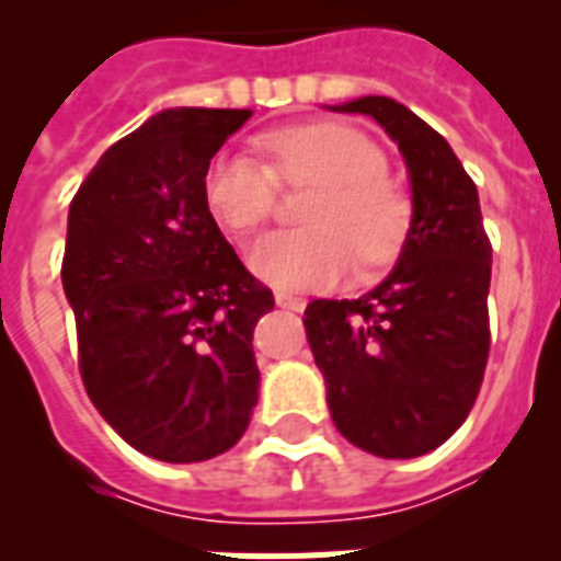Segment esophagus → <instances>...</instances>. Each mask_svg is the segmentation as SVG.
<instances>
[{
  "mask_svg": "<svg viewBox=\"0 0 561 561\" xmlns=\"http://www.w3.org/2000/svg\"><path fill=\"white\" fill-rule=\"evenodd\" d=\"M273 297H276V306L290 308V311H302V308H306V299L299 297V294H294V290L279 288L276 294H273Z\"/></svg>",
  "mask_w": 561,
  "mask_h": 561,
  "instance_id": "1",
  "label": "esophagus"
}]
</instances>
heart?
I'll return each instance as SVG.
<instances>
[{"label":"heart","instance_id":"b5f03b06","mask_svg":"<svg viewBox=\"0 0 561 561\" xmlns=\"http://www.w3.org/2000/svg\"><path fill=\"white\" fill-rule=\"evenodd\" d=\"M267 162L218 153L203 178V197L220 227L253 236L279 203L282 186H314L302 206L308 227L264 236L250 267L282 288H323L350 271L383 264L408 232L410 203L387 178V157L355 127L314 122L259 136Z\"/></svg>","mask_w":561,"mask_h":561}]
</instances>
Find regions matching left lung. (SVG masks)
Listing matches in <instances>:
<instances>
[{
  "label": "left lung",
  "mask_w": 561,
  "mask_h": 561,
  "mask_svg": "<svg viewBox=\"0 0 561 561\" xmlns=\"http://www.w3.org/2000/svg\"><path fill=\"white\" fill-rule=\"evenodd\" d=\"M399 142L413 218L399 264L358 299H314L306 337L337 431L387 460L434 451L474 408L489 360V244L478 186L451 145L383 95L343 104Z\"/></svg>",
  "instance_id": "obj_1"
}]
</instances>
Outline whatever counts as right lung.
Wrapping results in <instances>:
<instances>
[{"label":"right lung","mask_w":561,"mask_h":561,"mask_svg":"<svg viewBox=\"0 0 561 561\" xmlns=\"http://www.w3.org/2000/svg\"><path fill=\"white\" fill-rule=\"evenodd\" d=\"M247 118L165 110L118 139L69 203L60 276L83 387L153 460L218 457L259 401L253 329L273 290L241 264L203 197L211 157Z\"/></svg>","instance_id":"obj_1"}]
</instances>
